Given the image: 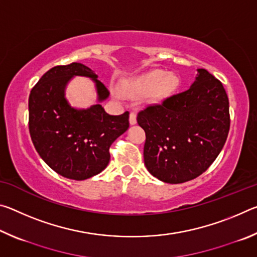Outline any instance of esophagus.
Listing matches in <instances>:
<instances>
[{
	"mask_svg": "<svg viewBox=\"0 0 257 257\" xmlns=\"http://www.w3.org/2000/svg\"><path fill=\"white\" fill-rule=\"evenodd\" d=\"M129 123L132 124V125L137 123V115H136V113H135V112L130 113V115H129Z\"/></svg>",
	"mask_w": 257,
	"mask_h": 257,
	"instance_id": "34e87169",
	"label": "esophagus"
}]
</instances>
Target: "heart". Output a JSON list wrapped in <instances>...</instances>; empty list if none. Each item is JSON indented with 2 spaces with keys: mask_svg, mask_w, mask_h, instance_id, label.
<instances>
[{
  "mask_svg": "<svg viewBox=\"0 0 257 257\" xmlns=\"http://www.w3.org/2000/svg\"><path fill=\"white\" fill-rule=\"evenodd\" d=\"M179 77L173 72L153 70L124 81L122 90L132 97L149 96L151 103H160L176 92Z\"/></svg>",
  "mask_w": 257,
  "mask_h": 257,
  "instance_id": "obj_1",
  "label": "heart"
}]
</instances>
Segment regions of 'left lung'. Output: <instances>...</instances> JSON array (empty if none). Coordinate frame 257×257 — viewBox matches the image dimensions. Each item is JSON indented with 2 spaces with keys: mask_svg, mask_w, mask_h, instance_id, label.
Instances as JSON below:
<instances>
[{
  "mask_svg": "<svg viewBox=\"0 0 257 257\" xmlns=\"http://www.w3.org/2000/svg\"><path fill=\"white\" fill-rule=\"evenodd\" d=\"M137 122L146 134L147 170L167 184H181L206 171L223 149L229 99L220 80L197 69L189 89L146 107Z\"/></svg>",
  "mask_w": 257,
  "mask_h": 257,
  "instance_id": "obj_1",
  "label": "left lung"
}]
</instances>
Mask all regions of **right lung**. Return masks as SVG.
Returning <instances> with one entry per match:
<instances>
[{
    "label": "right lung",
    "instance_id": "add662e5",
    "mask_svg": "<svg viewBox=\"0 0 257 257\" xmlns=\"http://www.w3.org/2000/svg\"><path fill=\"white\" fill-rule=\"evenodd\" d=\"M73 76L92 79L97 103L87 109L70 105L66 86ZM85 64L58 66L43 75L29 95V133L42 160L64 178L85 180L98 175L110 162L108 149L129 128V112L110 115L102 106L106 86Z\"/></svg>",
    "mask_w": 257,
    "mask_h": 257
}]
</instances>
